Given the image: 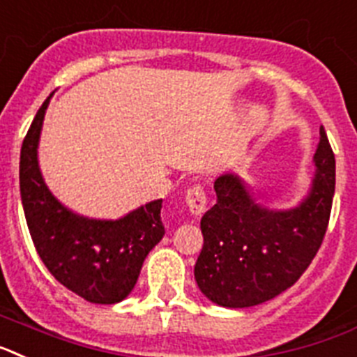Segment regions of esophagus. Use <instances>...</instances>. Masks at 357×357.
Instances as JSON below:
<instances>
[{
	"mask_svg": "<svg viewBox=\"0 0 357 357\" xmlns=\"http://www.w3.org/2000/svg\"><path fill=\"white\" fill-rule=\"evenodd\" d=\"M187 204L192 213L201 215V213L206 212V206H208V196H206V190H204V185L196 183L190 190L187 192Z\"/></svg>",
	"mask_w": 357,
	"mask_h": 357,
	"instance_id": "esophagus-1",
	"label": "esophagus"
}]
</instances>
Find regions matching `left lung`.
<instances>
[{
	"mask_svg": "<svg viewBox=\"0 0 357 357\" xmlns=\"http://www.w3.org/2000/svg\"><path fill=\"white\" fill-rule=\"evenodd\" d=\"M312 190L298 208L266 210L234 174L213 183L217 201L201 219L203 250L194 275L199 289L222 307H252L275 298L302 277L324 243L336 161L320 127Z\"/></svg>",
	"mask_w": 357,
	"mask_h": 357,
	"instance_id": "8db88e82",
	"label": "left lung"
}]
</instances>
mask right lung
<instances>
[{"label":"right lung","instance_id":"right-lung-1","mask_svg":"<svg viewBox=\"0 0 357 357\" xmlns=\"http://www.w3.org/2000/svg\"><path fill=\"white\" fill-rule=\"evenodd\" d=\"M50 97L37 111L21 147V201L33 246L55 280L80 298L116 303L131 293L145 257L165 235L161 199L119 221H95L64 208L50 194L37 165V144Z\"/></svg>","mask_w":357,"mask_h":357}]
</instances>
